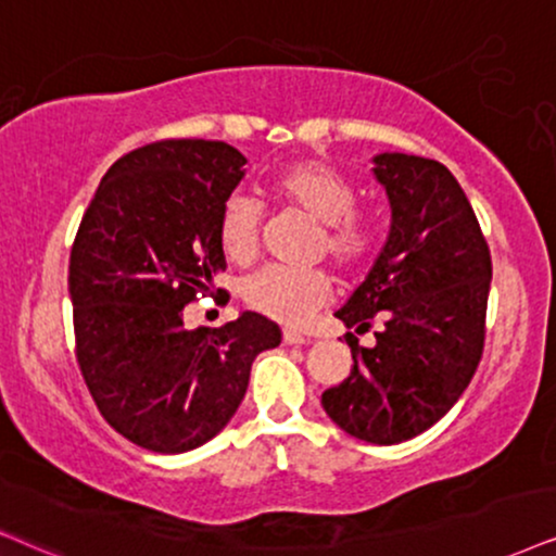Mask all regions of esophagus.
<instances>
[{
    "label": "esophagus",
    "mask_w": 556,
    "mask_h": 556,
    "mask_svg": "<svg viewBox=\"0 0 556 556\" xmlns=\"http://www.w3.org/2000/svg\"><path fill=\"white\" fill-rule=\"evenodd\" d=\"M282 341H285V343H290V346H300V343H305L307 339H305V336L300 333V330H294V328H285V330H282Z\"/></svg>",
    "instance_id": "34e87169"
}]
</instances>
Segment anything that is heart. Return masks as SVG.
I'll return each instance as SVG.
<instances>
[{
	"label": "heart",
	"mask_w": 556,
	"mask_h": 556,
	"mask_svg": "<svg viewBox=\"0 0 556 556\" xmlns=\"http://www.w3.org/2000/svg\"><path fill=\"white\" fill-rule=\"evenodd\" d=\"M269 192L279 207L318 223L315 254L328 256L343 271H359L375 256L382 223L369 207L354 205L356 189L320 161H294L274 174ZM217 243L233 264H251L262 249V210L251 197L230 194L217 213ZM333 277L326 269L292 271L266 266L243 279L241 298L251 311L279 323H300L326 305Z\"/></svg>",
	"instance_id": "heart-1"
}]
</instances>
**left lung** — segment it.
I'll list each match as a JSON object with an SVG mask.
<instances>
[{
	"label": "left lung",
	"mask_w": 556,
	"mask_h": 556,
	"mask_svg": "<svg viewBox=\"0 0 556 556\" xmlns=\"http://www.w3.org/2000/svg\"><path fill=\"white\" fill-rule=\"evenodd\" d=\"M375 177L390 197V238L336 318L356 333L384 326L371 349L346 333L354 367L320 403L346 433L390 446L431 428L467 390L488 333L493 258L444 164L379 153Z\"/></svg>",
	"instance_id": "left-lung-1"
}]
</instances>
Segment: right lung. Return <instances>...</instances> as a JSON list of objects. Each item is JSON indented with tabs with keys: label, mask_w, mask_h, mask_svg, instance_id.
<instances>
[{
	"label": "right lung",
	"mask_w": 556,
	"mask_h": 556,
	"mask_svg": "<svg viewBox=\"0 0 556 556\" xmlns=\"http://www.w3.org/2000/svg\"><path fill=\"white\" fill-rule=\"evenodd\" d=\"M245 159L223 140L168 138L104 174L68 258L76 362L102 418L159 454L202 446L226 428L256 354L282 330L258 313L185 328V305L226 271L217 213Z\"/></svg>",
	"instance_id": "right-lung-1"
}]
</instances>
